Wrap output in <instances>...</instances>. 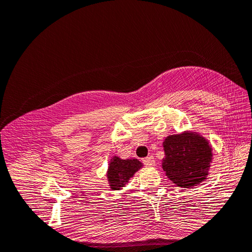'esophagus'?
I'll return each instance as SVG.
<instances>
[{"mask_svg":"<svg viewBox=\"0 0 252 252\" xmlns=\"http://www.w3.org/2000/svg\"><path fill=\"white\" fill-rule=\"evenodd\" d=\"M143 163L146 166H154L155 163H156L155 158L152 156H150L148 158H143Z\"/></svg>","mask_w":252,"mask_h":252,"instance_id":"34e87169","label":"esophagus"}]
</instances>
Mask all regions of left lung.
I'll return each mask as SVG.
<instances>
[{
    "mask_svg": "<svg viewBox=\"0 0 252 252\" xmlns=\"http://www.w3.org/2000/svg\"><path fill=\"white\" fill-rule=\"evenodd\" d=\"M162 168L167 178L184 188L196 186L207 179L213 154L209 141L196 131L168 135L163 142Z\"/></svg>",
    "mask_w": 252,
    "mask_h": 252,
    "instance_id": "obj_1",
    "label": "left lung"
}]
</instances>
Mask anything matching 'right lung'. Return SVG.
Returning <instances> with one entry per match:
<instances>
[{
    "label": "right lung",
    "instance_id": "add662e5",
    "mask_svg": "<svg viewBox=\"0 0 252 252\" xmlns=\"http://www.w3.org/2000/svg\"><path fill=\"white\" fill-rule=\"evenodd\" d=\"M143 167V164L136 158L123 159L118 156L111 158L108 169L107 181L111 190H121L125 187L136 171Z\"/></svg>",
    "mask_w": 252,
    "mask_h": 252
}]
</instances>
